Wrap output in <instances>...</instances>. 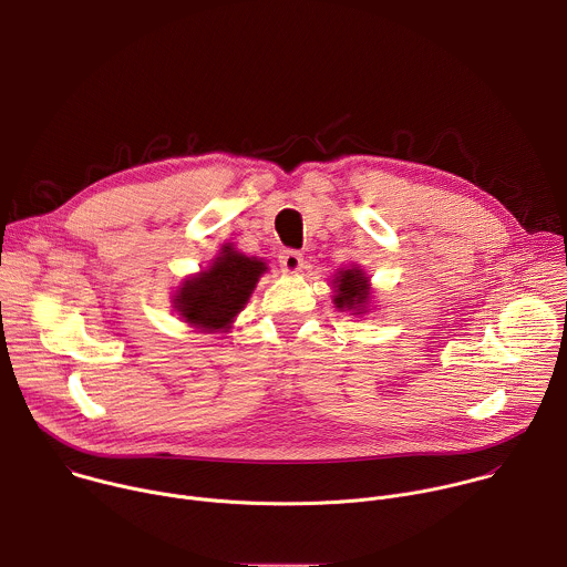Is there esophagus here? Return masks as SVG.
Instances as JSON below:
<instances>
[{
    "instance_id": "1",
    "label": "esophagus",
    "mask_w": 567,
    "mask_h": 567,
    "mask_svg": "<svg viewBox=\"0 0 567 567\" xmlns=\"http://www.w3.org/2000/svg\"><path fill=\"white\" fill-rule=\"evenodd\" d=\"M280 267H282L285 274H298L300 267H302V254L291 251V249L282 251L280 254Z\"/></svg>"
}]
</instances>
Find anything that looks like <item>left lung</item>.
<instances>
[{
	"label": "left lung",
	"instance_id": "obj_1",
	"mask_svg": "<svg viewBox=\"0 0 567 567\" xmlns=\"http://www.w3.org/2000/svg\"><path fill=\"white\" fill-rule=\"evenodd\" d=\"M334 305L354 313H365L370 300V285L359 267L341 269L334 278Z\"/></svg>",
	"mask_w": 567,
	"mask_h": 567
}]
</instances>
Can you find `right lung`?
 I'll list each match as a JSON object with an SVG mask.
<instances>
[{"label": "right lung", "mask_w": 567, "mask_h": 567, "mask_svg": "<svg viewBox=\"0 0 567 567\" xmlns=\"http://www.w3.org/2000/svg\"><path fill=\"white\" fill-rule=\"evenodd\" d=\"M267 265L224 245L213 265L182 282L175 293V309L204 332H226L233 318L245 309Z\"/></svg>", "instance_id": "obj_1"}]
</instances>
